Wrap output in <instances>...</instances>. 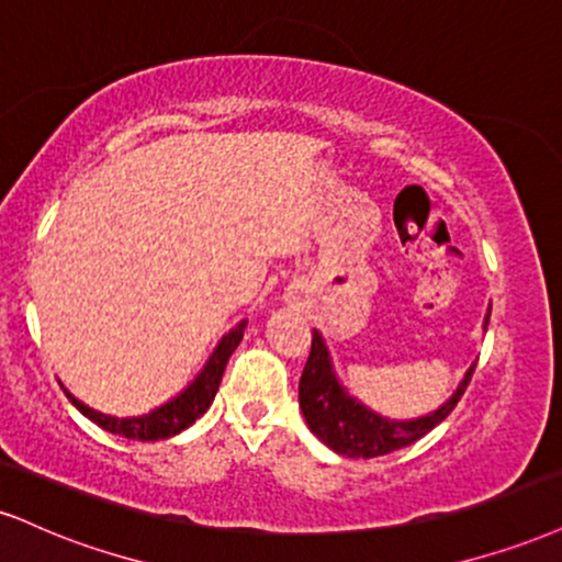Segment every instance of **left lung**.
I'll return each instance as SVG.
<instances>
[{"instance_id":"1","label":"left lung","mask_w":562,"mask_h":562,"mask_svg":"<svg viewBox=\"0 0 562 562\" xmlns=\"http://www.w3.org/2000/svg\"><path fill=\"white\" fill-rule=\"evenodd\" d=\"M486 324H490V314L484 319V329ZM474 369L476 363H471L458 390L450 395V401L439 405L437 411H431L427 416L411 418V422H395V418L374 414L367 405L358 403L353 395H348L346 387L337 380L333 358H329V350L324 346V337L314 329L308 361L303 367L299 382V403L308 429L329 450L348 458H376L416 442V439H422L427 431L435 429L439 422H445L458 401H461L465 387H469Z\"/></svg>"}]
</instances>
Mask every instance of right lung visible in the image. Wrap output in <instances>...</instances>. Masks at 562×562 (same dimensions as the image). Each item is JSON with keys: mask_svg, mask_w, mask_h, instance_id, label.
<instances>
[{"mask_svg": "<svg viewBox=\"0 0 562 562\" xmlns=\"http://www.w3.org/2000/svg\"><path fill=\"white\" fill-rule=\"evenodd\" d=\"M243 329L246 322H240L238 327H233L222 337L220 346L214 348L212 358L206 361V367L201 369V374L180 392L178 397H172L170 403L159 405V408L148 411L144 416H131V418H117L110 414H101V411L88 408L86 403H80L76 395H70L65 387L67 401H70L86 418H91L93 424H99L101 429L112 431V435L127 437V439H140V442H157V439H167L172 435H180L182 429H188L199 416L206 414V408L212 405L216 390H220L222 374L233 356V350L240 346Z\"/></svg>", "mask_w": 562, "mask_h": 562, "instance_id": "obj_1", "label": "right lung"}]
</instances>
